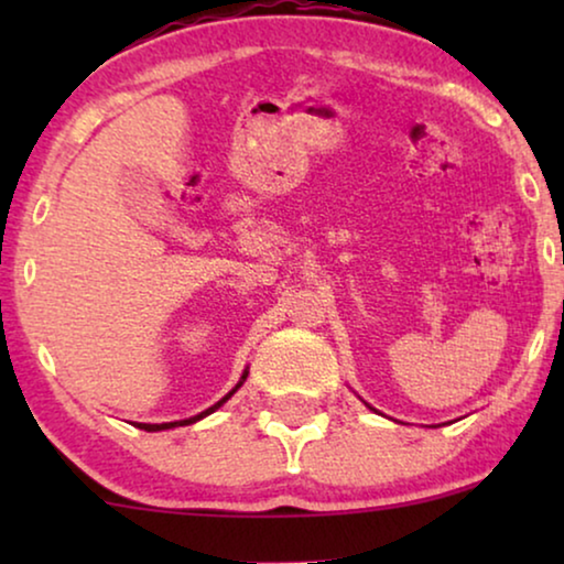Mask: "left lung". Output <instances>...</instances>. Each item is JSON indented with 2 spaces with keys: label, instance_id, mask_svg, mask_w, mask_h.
Masks as SVG:
<instances>
[{
  "label": "left lung",
  "instance_id": "8db88e82",
  "mask_svg": "<svg viewBox=\"0 0 564 564\" xmlns=\"http://www.w3.org/2000/svg\"><path fill=\"white\" fill-rule=\"evenodd\" d=\"M369 408H372V405H369ZM372 411H375V408H372Z\"/></svg>",
  "mask_w": 564,
  "mask_h": 564
}]
</instances>
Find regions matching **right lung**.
<instances>
[{
	"instance_id": "add662e5",
	"label": "right lung",
	"mask_w": 564,
	"mask_h": 564,
	"mask_svg": "<svg viewBox=\"0 0 564 564\" xmlns=\"http://www.w3.org/2000/svg\"><path fill=\"white\" fill-rule=\"evenodd\" d=\"M246 377H249V367H246V369H243L241 380H238V382H236V388H234V390H230V392H228V395H223V398L218 400V403H215V405H210V408H207V411H203V413L192 415V419H184V421H169V423H133V426H138V429H145V431H166V429H176V426H189V423H197V421H203V419H205V415H210V413H215V411H218V408H220L223 403H228V400H230V395H234V392H236L238 388H241V384L246 382Z\"/></svg>"
}]
</instances>
